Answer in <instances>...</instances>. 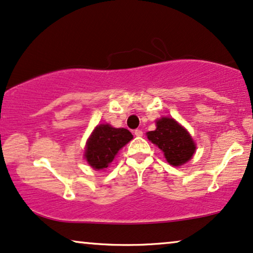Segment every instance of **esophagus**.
I'll return each mask as SVG.
<instances>
[{"instance_id": "1", "label": "esophagus", "mask_w": 253, "mask_h": 253, "mask_svg": "<svg viewBox=\"0 0 253 253\" xmlns=\"http://www.w3.org/2000/svg\"><path fill=\"white\" fill-rule=\"evenodd\" d=\"M134 135L137 137H141V136H143V132L141 129H135L134 130Z\"/></svg>"}]
</instances>
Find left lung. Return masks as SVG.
Wrapping results in <instances>:
<instances>
[{"instance_id":"left-lung-1","label":"left lung","mask_w":253,"mask_h":253,"mask_svg":"<svg viewBox=\"0 0 253 253\" xmlns=\"http://www.w3.org/2000/svg\"><path fill=\"white\" fill-rule=\"evenodd\" d=\"M149 141L164 153L168 163L179 167L190 161L195 153V143L190 133L172 118L156 120V129L147 133Z\"/></svg>"}]
</instances>
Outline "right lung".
Here are the masks:
<instances>
[{
	"label": "right lung",
	"instance_id": "obj_1",
	"mask_svg": "<svg viewBox=\"0 0 253 253\" xmlns=\"http://www.w3.org/2000/svg\"><path fill=\"white\" fill-rule=\"evenodd\" d=\"M132 139L133 135L128 129L114 128L109 124L98 125L86 141L84 157L92 169L103 170Z\"/></svg>",
	"mask_w": 253,
	"mask_h": 253
}]
</instances>
